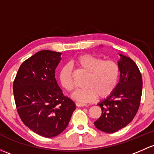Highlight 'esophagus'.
Segmentation results:
<instances>
[{
    "mask_svg": "<svg viewBox=\"0 0 154 154\" xmlns=\"http://www.w3.org/2000/svg\"><path fill=\"white\" fill-rule=\"evenodd\" d=\"M76 106L77 107H84L86 106V105L83 104V103H76Z\"/></svg>",
    "mask_w": 154,
    "mask_h": 154,
    "instance_id": "1",
    "label": "esophagus"
}]
</instances>
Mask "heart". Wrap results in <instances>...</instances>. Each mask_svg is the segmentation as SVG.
<instances>
[{
	"instance_id": "1",
	"label": "heart",
	"mask_w": 154,
	"mask_h": 154,
	"mask_svg": "<svg viewBox=\"0 0 154 154\" xmlns=\"http://www.w3.org/2000/svg\"><path fill=\"white\" fill-rule=\"evenodd\" d=\"M74 63L79 68L88 72L82 88H78L72 97L80 103L93 101L97 96L106 97L115 88L119 75V69L116 63L113 60H103L101 58L91 54H85L77 56ZM61 85L68 91L74 88L72 69L66 65L59 74Z\"/></svg>"
}]
</instances>
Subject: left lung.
<instances>
[{
  "instance_id": "obj_1",
  "label": "left lung",
  "mask_w": 154,
  "mask_h": 154,
  "mask_svg": "<svg viewBox=\"0 0 154 154\" xmlns=\"http://www.w3.org/2000/svg\"><path fill=\"white\" fill-rule=\"evenodd\" d=\"M119 55V80L109 96L98 103L102 114L94 122L97 128L106 133L116 132L130 123L141 100V73L133 60L122 54Z\"/></svg>"
}]
</instances>
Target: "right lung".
Masks as SVG:
<instances>
[{
	"label": "right lung",
	"instance_id": "1",
	"mask_svg": "<svg viewBox=\"0 0 154 154\" xmlns=\"http://www.w3.org/2000/svg\"><path fill=\"white\" fill-rule=\"evenodd\" d=\"M61 54L49 50L38 51L21 64L13 83L16 108L23 122L47 138L63 131L76 108L55 79Z\"/></svg>",
	"mask_w": 154,
	"mask_h": 154
}]
</instances>
